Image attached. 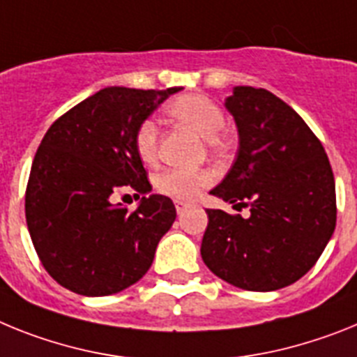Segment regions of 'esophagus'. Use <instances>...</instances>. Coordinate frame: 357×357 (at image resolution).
I'll use <instances>...</instances> for the list:
<instances>
[{
    "mask_svg": "<svg viewBox=\"0 0 357 357\" xmlns=\"http://www.w3.org/2000/svg\"><path fill=\"white\" fill-rule=\"evenodd\" d=\"M176 212H178V213H183V212H185V210H187V206H188V204L187 203H183V201H176Z\"/></svg>",
    "mask_w": 357,
    "mask_h": 357,
    "instance_id": "obj_1",
    "label": "esophagus"
}]
</instances>
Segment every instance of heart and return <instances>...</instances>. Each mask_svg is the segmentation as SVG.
I'll list each match as a JSON object with an SVG mask.
<instances>
[{
	"label": "heart",
	"instance_id": "obj_1",
	"mask_svg": "<svg viewBox=\"0 0 357 357\" xmlns=\"http://www.w3.org/2000/svg\"><path fill=\"white\" fill-rule=\"evenodd\" d=\"M165 113L190 127L192 131L203 136L210 147H222L219 131L225 127V113L219 105L203 95H181L165 105ZM158 126L154 120L145 119L138 123L135 131L136 154L144 163L153 165L158 160ZM212 183V174L206 170L167 169L154 179V187L160 194L178 201H190Z\"/></svg>",
	"mask_w": 357,
	"mask_h": 357
}]
</instances>
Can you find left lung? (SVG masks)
Listing matches in <instances>:
<instances>
[{
  "instance_id": "obj_1",
  "label": "left lung",
  "mask_w": 357,
  "mask_h": 357,
  "mask_svg": "<svg viewBox=\"0 0 357 357\" xmlns=\"http://www.w3.org/2000/svg\"><path fill=\"white\" fill-rule=\"evenodd\" d=\"M226 107L237 123L238 153L210 194L248 206L250 217L206 210L201 257L231 286L280 289L316 264L333 235V169L302 116L268 89L237 86Z\"/></svg>"
}]
</instances>
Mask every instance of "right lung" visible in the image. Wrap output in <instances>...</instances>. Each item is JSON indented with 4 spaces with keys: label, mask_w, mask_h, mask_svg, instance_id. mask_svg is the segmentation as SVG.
Instances as JSON below:
<instances>
[{
    "label": "right lung",
    "mask_w": 357,
    "mask_h": 357,
    "mask_svg": "<svg viewBox=\"0 0 357 357\" xmlns=\"http://www.w3.org/2000/svg\"><path fill=\"white\" fill-rule=\"evenodd\" d=\"M181 88H104L59 116L30 169L24 213L50 277L84 296L119 293L153 264L176 219L170 197L153 194L136 154L138 123ZM120 190L142 196L139 208L114 204Z\"/></svg>",
    "instance_id": "1"
}]
</instances>
